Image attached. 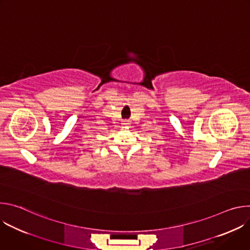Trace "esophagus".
I'll use <instances>...</instances> for the list:
<instances>
[{
  "instance_id": "1",
  "label": "esophagus",
  "mask_w": 250,
  "mask_h": 250,
  "mask_svg": "<svg viewBox=\"0 0 250 250\" xmlns=\"http://www.w3.org/2000/svg\"><path fill=\"white\" fill-rule=\"evenodd\" d=\"M123 125H128L129 123H128L127 121H124V122H123Z\"/></svg>"
}]
</instances>
